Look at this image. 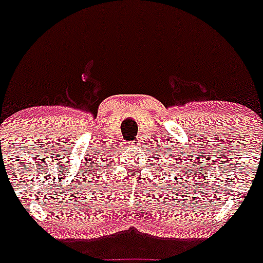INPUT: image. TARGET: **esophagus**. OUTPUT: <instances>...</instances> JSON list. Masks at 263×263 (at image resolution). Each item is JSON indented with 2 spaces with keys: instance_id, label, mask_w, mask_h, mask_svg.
I'll use <instances>...</instances> for the list:
<instances>
[{
  "instance_id": "obj_1",
  "label": "esophagus",
  "mask_w": 263,
  "mask_h": 263,
  "mask_svg": "<svg viewBox=\"0 0 263 263\" xmlns=\"http://www.w3.org/2000/svg\"><path fill=\"white\" fill-rule=\"evenodd\" d=\"M129 147H137V145H139V142L137 141H134V142H129Z\"/></svg>"
}]
</instances>
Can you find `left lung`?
Returning <instances> with one entry per match:
<instances>
[{
  "instance_id": "8db88e82",
  "label": "left lung",
  "mask_w": 263,
  "mask_h": 263,
  "mask_svg": "<svg viewBox=\"0 0 263 263\" xmlns=\"http://www.w3.org/2000/svg\"><path fill=\"white\" fill-rule=\"evenodd\" d=\"M164 154H165V153H164ZM171 156H172V154H171ZM156 158H158V155H156ZM165 159H168V160H163V161H159V164H161V163H163L164 164V165H168L169 166V164H173V161H172V160H169V155H165ZM168 162V164H166V163ZM164 173H165V172H164ZM185 174H187V173H185Z\"/></svg>"
}]
</instances>
